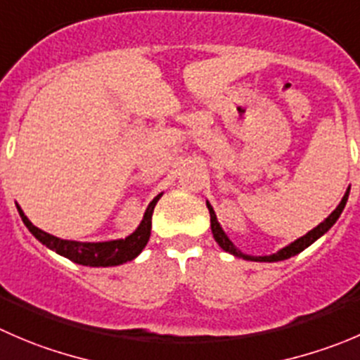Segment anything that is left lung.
I'll return each mask as SVG.
<instances>
[{"instance_id": "left-lung-1", "label": "left lung", "mask_w": 360, "mask_h": 360, "mask_svg": "<svg viewBox=\"0 0 360 360\" xmlns=\"http://www.w3.org/2000/svg\"><path fill=\"white\" fill-rule=\"evenodd\" d=\"M348 193H350V190H347V193H345V197L341 198L340 205H338L336 209H334L333 212H330L329 216H327L326 219H323L320 225H316L315 229L309 230L306 236L299 237L297 240H294V243H290L288 246L281 248L280 251H276V253L273 255H265V257H251V255H244L243 251L239 250V248L233 246L232 240L226 237V233L223 232V229L219 226L218 223V218H216L214 214V209H212V205L207 202V209H209V214H211V230H212V237H214L216 243L219 244V248L225 251H229L230 255H233V257H239V258H244V260H253V262H280V260H287V258L294 257V255L301 253V251H304L306 248L311 246L313 243H315L319 237H322L323 233L327 232V230L330 229V226L334 225V223L338 221V218L341 216V212H343L345 205H347V200H348Z\"/></svg>"}]
</instances>
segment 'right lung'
<instances>
[{
  "mask_svg": "<svg viewBox=\"0 0 360 360\" xmlns=\"http://www.w3.org/2000/svg\"><path fill=\"white\" fill-rule=\"evenodd\" d=\"M162 193L158 197H155L151 200V204L148 205L144 212V218H142L141 225L137 226L134 233H130L124 239H116V240H105V243H79V240H66L59 239V237L51 236V233L44 232L38 226H34L33 223L27 219V216L24 214L22 209L17 205V211H19L20 218H22L24 225L30 229V232L40 240L41 244L49 248V250L56 251L61 257H66L68 260L75 262L80 265H89V267H110V265H121L128 260H134L139 253L146 248L148 244L149 236H151V216L155 211L156 202L160 200Z\"/></svg>",
  "mask_w": 360,
  "mask_h": 360,
  "instance_id": "right-lung-1",
  "label": "right lung"
}]
</instances>
